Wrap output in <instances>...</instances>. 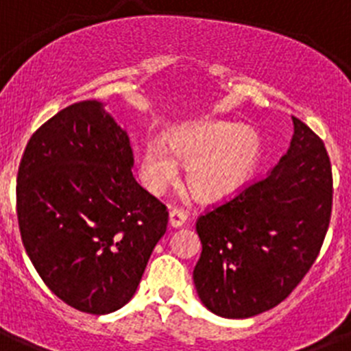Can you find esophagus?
Segmentation results:
<instances>
[{
  "mask_svg": "<svg viewBox=\"0 0 351 351\" xmlns=\"http://www.w3.org/2000/svg\"><path fill=\"white\" fill-rule=\"evenodd\" d=\"M186 219H188V214L184 213L182 209H172L169 214V223L172 228H179V226H182L186 223Z\"/></svg>",
  "mask_w": 351,
  "mask_h": 351,
  "instance_id": "obj_1",
  "label": "esophagus"
}]
</instances>
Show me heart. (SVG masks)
I'll return each mask as SVG.
<instances>
[{
	"mask_svg": "<svg viewBox=\"0 0 351 351\" xmlns=\"http://www.w3.org/2000/svg\"><path fill=\"white\" fill-rule=\"evenodd\" d=\"M262 156L258 133L235 123H191L167 133L165 145L147 142L138 154V176L151 193L178 179L179 164L198 198L218 202L243 190Z\"/></svg>",
	"mask_w": 351,
	"mask_h": 351,
	"instance_id": "heart-1",
	"label": "heart"
}]
</instances>
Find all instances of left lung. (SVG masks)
<instances>
[{"label":"left lung","instance_id":"1","mask_svg":"<svg viewBox=\"0 0 351 351\" xmlns=\"http://www.w3.org/2000/svg\"><path fill=\"white\" fill-rule=\"evenodd\" d=\"M293 119L287 154L260 181L197 219V293L223 318H251L287 299L320 253L332 213L327 149Z\"/></svg>","mask_w":351,"mask_h":351}]
</instances>
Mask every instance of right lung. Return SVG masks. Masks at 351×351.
Instances as JSON below:
<instances>
[{
    "instance_id": "right-lung-1",
    "label": "right lung",
    "mask_w": 351,
    "mask_h": 351,
    "mask_svg": "<svg viewBox=\"0 0 351 351\" xmlns=\"http://www.w3.org/2000/svg\"><path fill=\"white\" fill-rule=\"evenodd\" d=\"M126 132L86 100L63 108L27 142L17 173L21 237L56 295L89 315L130 302L169 210L132 173Z\"/></svg>"
}]
</instances>
